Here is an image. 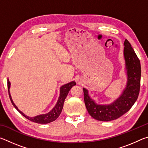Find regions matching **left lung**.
I'll return each instance as SVG.
<instances>
[{
    "label": "left lung",
    "mask_w": 148,
    "mask_h": 148,
    "mask_svg": "<svg viewBox=\"0 0 148 148\" xmlns=\"http://www.w3.org/2000/svg\"><path fill=\"white\" fill-rule=\"evenodd\" d=\"M123 45L127 83L119 96L111 103L101 104L91 98L88 90L83 88L87 112L92 118L98 121H110L119 118L131 108L138 97L141 77L140 60L127 39Z\"/></svg>",
    "instance_id": "8db88e82"
}]
</instances>
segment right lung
Instances as JSON below:
<instances>
[{
	"label": "right lung",
	"instance_id": "right-lung-1",
	"mask_svg": "<svg viewBox=\"0 0 148 148\" xmlns=\"http://www.w3.org/2000/svg\"><path fill=\"white\" fill-rule=\"evenodd\" d=\"M76 84V83L75 82V81H72L68 84L62 85V86L60 87V92H59V96L58 100H57V101L56 102V105L54 106V107L50 110L49 112H47V113H46V114H43L37 115V116H34V117H30L25 114L23 112L21 111V110H19L18 108H17V106L16 105V104L14 102L10 94V89L11 84L9 81V79L8 78V88L9 97H10V99L12 103L13 104V106H14L15 108H16L17 111H18L19 113L22 115V116H23L27 119H29L32 122L36 123H40V124L49 123L54 121L55 120H56L57 118H58L62 112V108H63L64 100L66 99L67 95H68L69 91L71 90L72 87L74 86H75Z\"/></svg>",
	"mask_w": 148,
	"mask_h": 148
}]
</instances>
